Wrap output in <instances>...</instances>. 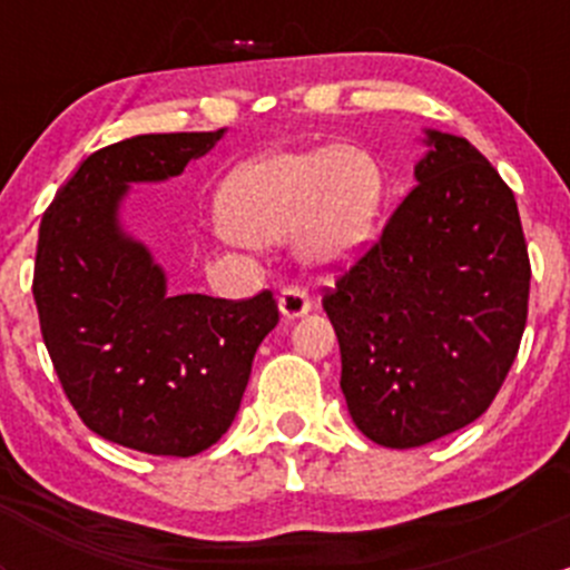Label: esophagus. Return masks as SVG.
I'll return each instance as SVG.
<instances>
[{"mask_svg": "<svg viewBox=\"0 0 570 570\" xmlns=\"http://www.w3.org/2000/svg\"><path fill=\"white\" fill-rule=\"evenodd\" d=\"M278 308L286 320H297V317H303V314H308V308H312V297H308L306 289L289 284L281 289Z\"/></svg>", "mask_w": 570, "mask_h": 570, "instance_id": "1", "label": "esophagus"}]
</instances>
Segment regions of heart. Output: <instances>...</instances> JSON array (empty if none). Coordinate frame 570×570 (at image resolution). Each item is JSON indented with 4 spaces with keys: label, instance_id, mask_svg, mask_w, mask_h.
Instances as JSON below:
<instances>
[{
    "label": "heart",
    "instance_id": "obj_1",
    "mask_svg": "<svg viewBox=\"0 0 570 570\" xmlns=\"http://www.w3.org/2000/svg\"><path fill=\"white\" fill-rule=\"evenodd\" d=\"M381 195V168L364 148L273 154L226 184L220 226L245 245L295 237L308 264L331 269L350 262L370 239Z\"/></svg>",
    "mask_w": 570,
    "mask_h": 570
}]
</instances>
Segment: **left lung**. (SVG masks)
Returning a JSON list of instances; mask_svg holds the SVG:
<instances>
[{
  "label": "left lung",
  "mask_w": 570,
  "mask_h": 570,
  "mask_svg": "<svg viewBox=\"0 0 570 570\" xmlns=\"http://www.w3.org/2000/svg\"><path fill=\"white\" fill-rule=\"evenodd\" d=\"M424 135L419 184L322 297L350 416L392 450L430 444L488 411L530 303L513 189L465 137Z\"/></svg>",
  "instance_id": "left-lung-1"
}]
</instances>
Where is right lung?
Listing matches in <instances>:
<instances>
[{
	"label": "right lung",
	"instance_id": "right-lung-1",
	"mask_svg": "<svg viewBox=\"0 0 570 570\" xmlns=\"http://www.w3.org/2000/svg\"><path fill=\"white\" fill-rule=\"evenodd\" d=\"M226 129L137 135L90 154L40 220V333L68 402L101 439L189 458L232 428L253 355L278 325L273 292L168 295L165 269L120 226L129 184L165 181Z\"/></svg>",
	"mask_w": 570,
	"mask_h": 570
}]
</instances>
